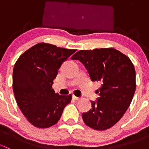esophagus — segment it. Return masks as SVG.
Wrapping results in <instances>:
<instances>
[{
	"label": "esophagus",
	"instance_id": "1",
	"mask_svg": "<svg viewBox=\"0 0 149 149\" xmlns=\"http://www.w3.org/2000/svg\"><path fill=\"white\" fill-rule=\"evenodd\" d=\"M73 100H80V98H79V97H76V96H74V95H73Z\"/></svg>",
	"mask_w": 149,
	"mask_h": 149
}]
</instances>
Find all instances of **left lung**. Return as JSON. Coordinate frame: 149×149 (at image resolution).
Returning <instances> with one entry per match:
<instances>
[{
	"instance_id": "8db88e82",
	"label": "left lung",
	"mask_w": 149,
	"mask_h": 149,
	"mask_svg": "<svg viewBox=\"0 0 149 149\" xmlns=\"http://www.w3.org/2000/svg\"><path fill=\"white\" fill-rule=\"evenodd\" d=\"M80 61L92 81H101L97 101L82 114L86 125L97 130L115 125L130 106L136 91V70L130 58L114 48L79 50L71 57Z\"/></svg>"
}]
</instances>
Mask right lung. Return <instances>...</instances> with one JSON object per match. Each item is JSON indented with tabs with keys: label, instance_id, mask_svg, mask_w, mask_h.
<instances>
[{
	"label": "right lung",
	"instance_id": "right-lung-1",
	"mask_svg": "<svg viewBox=\"0 0 149 149\" xmlns=\"http://www.w3.org/2000/svg\"><path fill=\"white\" fill-rule=\"evenodd\" d=\"M76 49L47 43L35 45L16 61L13 71V90L19 109L27 120L39 128L58 123L72 95H60L52 86L58 70Z\"/></svg>",
	"mask_w": 149,
	"mask_h": 149
}]
</instances>
